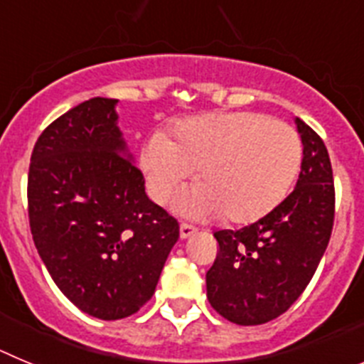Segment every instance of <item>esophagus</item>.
<instances>
[{
	"label": "esophagus",
	"mask_w": 364,
	"mask_h": 364,
	"mask_svg": "<svg viewBox=\"0 0 364 364\" xmlns=\"http://www.w3.org/2000/svg\"><path fill=\"white\" fill-rule=\"evenodd\" d=\"M197 228L191 226V224H186V222H182L180 224V239H189L191 235L197 233Z\"/></svg>",
	"instance_id": "1"
}]
</instances>
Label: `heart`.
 <instances>
[{
	"mask_svg": "<svg viewBox=\"0 0 364 364\" xmlns=\"http://www.w3.org/2000/svg\"><path fill=\"white\" fill-rule=\"evenodd\" d=\"M302 164V142L284 122L260 112L186 118L166 138L156 133L140 154L151 197L167 202L198 169L186 210L224 215L233 224L266 217L286 198Z\"/></svg>",
	"mask_w": 364,
	"mask_h": 364,
	"instance_id": "heart-1",
	"label": "heart"
}]
</instances>
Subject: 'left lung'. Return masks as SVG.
<instances>
[{
    "instance_id": "8db88e82",
    "label": "left lung",
    "mask_w": 364,
    "mask_h": 364,
    "mask_svg": "<svg viewBox=\"0 0 364 364\" xmlns=\"http://www.w3.org/2000/svg\"><path fill=\"white\" fill-rule=\"evenodd\" d=\"M302 140L294 191L266 217L240 230L215 231L218 253L205 273L210 304L235 324L277 319L301 297L326 252L336 189L323 138L295 118Z\"/></svg>"
}]
</instances>
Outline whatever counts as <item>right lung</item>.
Instances as JSON below:
<instances>
[{"label": "right lung", "mask_w": 364, "mask_h": 364, "mask_svg": "<svg viewBox=\"0 0 364 364\" xmlns=\"http://www.w3.org/2000/svg\"><path fill=\"white\" fill-rule=\"evenodd\" d=\"M91 98L45 127L28 167V222L50 277L74 306L104 321L153 297L178 222L146 195L114 111Z\"/></svg>", "instance_id": "obj_1"}]
</instances>
